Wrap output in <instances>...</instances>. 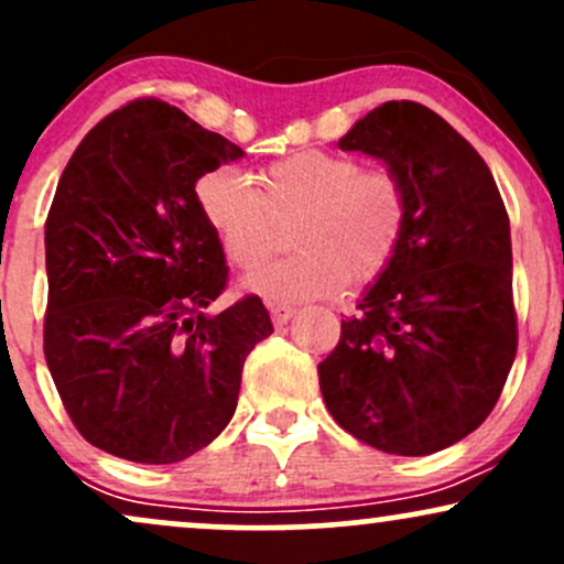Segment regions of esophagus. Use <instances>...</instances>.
Returning a JSON list of instances; mask_svg holds the SVG:
<instances>
[{"label": "esophagus", "instance_id": "34e87169", "mask_svg": "<svg viewBox=\"0 0 564 564\" xmlns=\"http://www.w3.org/2000/svg\"><path fill=\"white\" fill-rule=\"evenodd\" d=\"M268 307H270V315H273L275 326H283V323H289L296 315V307H291L286 302H268Z\"/></svg>", "mask_w": 564, "mask_h": 564}]
</instances>
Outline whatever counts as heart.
I'll use <instances>...</instances> for the list:
<instances>
[{"instance_id":"1","label":"heart","mask_w":564,"mask_h":564,"mask_svg":"<svg viewBox=\"0 0 564 564\" xmlns=\"http://www.w3.org/2000/svg\"><path fill=\"white\" fill-rule=\"evenodd\" d=\"M257 191L236 166H215L196 183L198 209L236 268H254L273 249V215L300 212L291 243L296 254L243 278V289L268 300L334 296L377 281L390 268L408 225L400 177L364 170L341 151H296L260 172Z\"/></svg>"}]
</instances>
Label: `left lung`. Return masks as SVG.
I'll return each mask as SVG.
<instances>
[{
	"label": "left lung",
	"instance_id": "1",
	"mask_svg": "<svg viewBox=\"0 0 564 564\" xmlns=\"http://www.w3.org/2000/svg\"><path fill=\"white\" fill-rule=\"evenodd\" d=\"M339 148L400 177L408 225L318 366L323 400L371 448L437 453L488 419L514 364L507 209L480 153L422 102L373 108Z\"/></svg>",
	"mask_w": 564,
	"mask_h": 564
}]
</instances>
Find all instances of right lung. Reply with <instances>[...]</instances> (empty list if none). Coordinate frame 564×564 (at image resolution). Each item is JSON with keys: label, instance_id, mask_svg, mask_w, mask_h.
<instances>
[{"label": "right lung", "instance_id": "right-lung-1", "mask_svg": "<svg viewBox=\"0 0 564 564\" xmlns=\"http://www.w3.org/2000/svg\"><path fill=\"white\" fill-rule=\"evenodd\" d=\"M243 156L170 102L134 100L63 170L44 225V358L95 448L177 464L236 413L246 355L273 323L260 296L206 313L228 268L196 183Z\"/></svg>", "mask_w": 564, "mask_h": 564}]
</instances>
